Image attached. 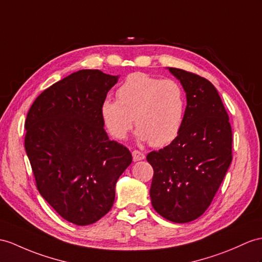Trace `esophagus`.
Listing matches in <instances>:
<instances>
[{
	"label": "esophagus",
	"instance_id": "obj_1",
	"mask_svg": "<svg viewBox=\"0 0 262 262\" xmlns=\"http://www.w3.org/2000/svg\"><path fill=\"white\" fill-rule=\"evenodd\" d=\"M132 157H133V161L137 162V161H141L145 158V156L143 155L142 152H140L138 150H135L132 152Z\"/></svg>",
	"mask_w": 262,
	"mask_h": 262
}]
</instances>
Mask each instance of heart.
Wrapping results in <instances>:
<instances>
[{
	"label": "heart",
	"instance_id": "obj_1",
	"mask_svg": "<svg viewBox=\"0 0 262 262\" xmlns=\"http://www.w3.org/2000/svg\"><path fill=\"white\" fill-rule=\"evenodd\" d=\"M117 99L105 98L100 106L102 121L116 139L129 135L133 119L141 141L164 146L174 141L186 116V94L179 83L149 74H130L117 90Z\"/></svg>",
	"mask_w": 262,
	"mask_h": 262
}]
</instances>
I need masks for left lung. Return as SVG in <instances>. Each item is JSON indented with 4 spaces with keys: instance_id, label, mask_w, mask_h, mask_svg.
<instances>
[{
    "instance_id": "left-lung-1",
    "label": "left lung",
    "mask_w": 262,
    "mask_h": 262,
    "mask_svg": "<svg viewBox=\"0 0 262 262\" xmlns=\"http://www.w3.org/2000/svg\"><path fill=\"white\" fill-rule=\"evenodd\" d=\"M168 70L186 92V116L174 141L146 156L155 171L150 198L164 219L186 223L203 214L218 191L232 160V131L211 82L181 69Z\"/></svg>"
}]
</instances>
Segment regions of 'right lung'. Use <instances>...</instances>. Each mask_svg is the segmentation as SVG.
<instances>
[{
	"instance_id": "right-lung-1",
	"label": "right lung",
	"mask_w": 262,
	"mask_h": 262,
	"mask_svg": "<svg viewBox=\"0 0 262 262\" xmlns=\"http://www.w3.org/2000/svg\"><path fill=\"white\" fill-rule=\"evenodd\" d=\"M119 75L80 70L44 90L25 121V151L41 195L63 219L78 226L110 211L116 184L132 162L110 140L100 114Z\"/></svg>"
}]
</instances>
